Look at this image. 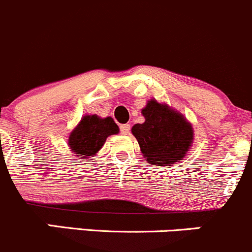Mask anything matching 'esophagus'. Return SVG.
<instances>
[{
	"mask_svg": "<svg viewBox=\"0 0 252 252\" xmlns=\"http://www.w3.org/2000/svg\"><path fill=\"white\" fill-rule=\"evenodd\" d=\"M120 130L122 135H129L130 134V126L129 124H122L120 126Z\"/></svg>",
	"mask_w": 252,
	"mask_h": 252,
	"instance_id": "1",
	"label": "esophagus"
}]
</instances>
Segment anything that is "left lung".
Returning a JSON list of instances; mask_svg holds the SVG:
<instances>
[{
  "instance_id": "1",
  "label": "left lung",
  "mask_w": 252,
  "mask_h": 252,
  "mask_svg": "<svg viewBox=\"0 0 252 252\" xmlns=\"http://www.w3.org/2000/svg\"><path fill=\"white\" fill-rule=\"evenodd\" d=\"M145 123L135 124L132 135L139 142L146 161L158 166H171L183 159L192 143V126L181 113L157 100L142 110Z\"/></svg>"
}]
</instances>
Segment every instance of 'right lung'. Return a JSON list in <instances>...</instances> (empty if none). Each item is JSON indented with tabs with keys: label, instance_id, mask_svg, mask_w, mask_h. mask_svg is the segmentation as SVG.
Masks as SVG:
<instances>
[{
	"label": "right lung",
	"instance_id": "obj_1",
	"mask_svg": "<svg viewBox=\"0 0 252 252\" xmlns=\"http://www.w3.org/2000/svg\"><path fill=\"white\" fill-rule=\"evenodd\" d=\"M120 129L111 117L100 118L95 115L85 116L79 126L69 136V147L80 159H88L95 156L106 141L107 136L118 134Z\"/></svg>",
	"mask_w": 252,
	"mask_h": 252
}]
</instances>
